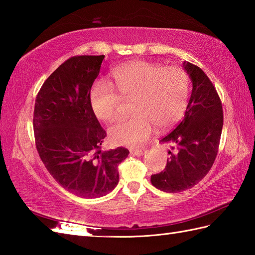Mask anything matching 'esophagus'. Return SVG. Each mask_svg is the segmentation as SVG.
Masks as SVG:
<instances>
[{"mask_svg":"<svg viewBox=\"0 0 255 255\" xmlns=\"http://www.w3.org/2000/svg\"><path fill=\"white\" fill-rule=\"evenodd\" d=\"M144 152H145L144 148H132V149H130V154L135 155V156H142L143 154H144Z\"/></svg>","mask_w":255,"mask_h":255,"instance_id":"esophagus-1","label":"esophagus"}]
</instances>
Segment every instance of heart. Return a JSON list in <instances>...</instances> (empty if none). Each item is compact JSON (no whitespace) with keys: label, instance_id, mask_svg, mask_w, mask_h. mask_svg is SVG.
<instances>
[{"label":"heart","instance_id":"1","mask_svg":"<svg viewBox=\"0 0 255 255\" xmlns=\"http://www.w3.org/2000/svg\"><path fill=\"white\" fill-rule=\"evenodd\" d=\"M111 85L114 90L110 85L97 83L90 91L89 104L98 120L111 122L116 117L119 98L132 99L130 110L133 115L109 129V138L114 144L139 146L151 136L154 126L167 129L185 113L190 80L179 67L132 61L112 72Z\"/></svg>","mask_w":255,"mask_h":255}]
</instances>
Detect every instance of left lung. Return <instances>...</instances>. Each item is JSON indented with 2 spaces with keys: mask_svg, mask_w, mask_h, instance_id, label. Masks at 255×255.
<instances>
[{
  "mask_svg": "<svg viewBox=\"0 0 255 255\" xmlns=\"http://www.w3.org/2000/svg\"><path fill=\"white\" fill-rule=\"evenodd\" d=\"M192 81V95L184 119L160 140L171 146L164 171L151 177L152 184L167 193L183 192L204 179L218 155L223 109L209 77L197 65L184 61Z\"/></svg>",
  "mask_w": 255,
  "mask_h": 255,
  "instance_id": "left-lung-1",
  "label": "left lung"
}]
</instances>
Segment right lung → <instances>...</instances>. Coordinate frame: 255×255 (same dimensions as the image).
Segmentation results:
<instances>
[{
	"mask_svg": "<svg viewBox=\"0 0 255 255\" xmlns=\"http://www.w3.org/2000/svg\"><path fill=\"white\" fill-rule=\"evenodd\" d=\"M104 55L75 56L44 82L36 96L33 129L38 155L58 183L82 198H97L119 183L117 167L129 151H102L107 132L89 104Z\"/></svg>",
	"mask_w": 255,
	"mask_h": 255,
	"instance_id": "add662e5",
	"label": "right lung"
}]
</instances>
